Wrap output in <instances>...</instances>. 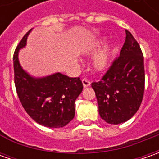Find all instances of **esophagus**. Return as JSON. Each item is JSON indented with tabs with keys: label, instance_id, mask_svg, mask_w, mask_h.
I'll return each mask as SVG.
<instances>
[{
	"label": "esophagus",
	"instance_id": "34e87169",
	"mask_svg": "<svg viewBox=\"0 0 159 159\" xmlns=\"http://www.w3.org/2000/svg\"><path fill=\"white\" fill-rule=\"evenodd\" d=\"M82 84H83V87H84V88H88V87H89V86H90V81H89V80H87V79H83Z\"/></svg>",
	"mask_w": 159,
	"mask_h": 159
}]
</instances>
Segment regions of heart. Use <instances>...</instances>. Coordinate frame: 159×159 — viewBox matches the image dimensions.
Masks as SVG:
<instances>
[{
	"mask_svg": "<svg viewBox=\"0 0 159 159\" xmlns=\"http://www.w3.org/2000/svg\"><path fill=\"white\" fill-rule=\"evenodd\" d=\"M105 43L106 38H99L91 42L84 51V55L87 57L93 56L97 53L91 62V69L95 73H102L106 71L111 66L114 57L118 52L117 45L114 43H110L104 47Z\"/></svg>",
	"mask_w": 159,
	"mask_h": 159,
	"instance_id": "obj_1",
	"label": "heart"
}]
</instances>
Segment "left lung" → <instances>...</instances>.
I'll return each instance as SVG.
<instances>
[{"label":"left lung","instance_id":"left-lung-1","mask_svg":"<svg viewBox=\"0 0 159 159\" xmlns=\"http://www.w3.org/2000/svg\"><path fill=\"white\" fill-rule=\"evenodd\" d=\"M144 81L141 48L131 33L125 30V43L119 57L99 82L92 83L102 119L112 125L131 119L143 101Z\"/></svg>","mask_w":159,"mask_h":159}]
</instances>
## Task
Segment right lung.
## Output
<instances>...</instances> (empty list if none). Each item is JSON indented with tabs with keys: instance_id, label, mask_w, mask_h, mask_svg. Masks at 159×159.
<instances>
[{
	"instance_id": "right-lung-1",
	"label": "right lung",
	"mask_w": 159,
	"mask_h": 159,
	"mask_svg": "<svg viewBox=\"0 0 159 159\" xmlns=\"http://www.w3.org/2000/svg\"><path fill=\"white\" fill-rule=\"evenodd\" d=\"M32 30L23 37L14 53L16 93L24 109L35 122L51 128L63 127L74 118V103L82 92V82L80 78H70L61 72L37 78L23 69L18 53L26 46Z\"/></svg>"
}]
</instances>
